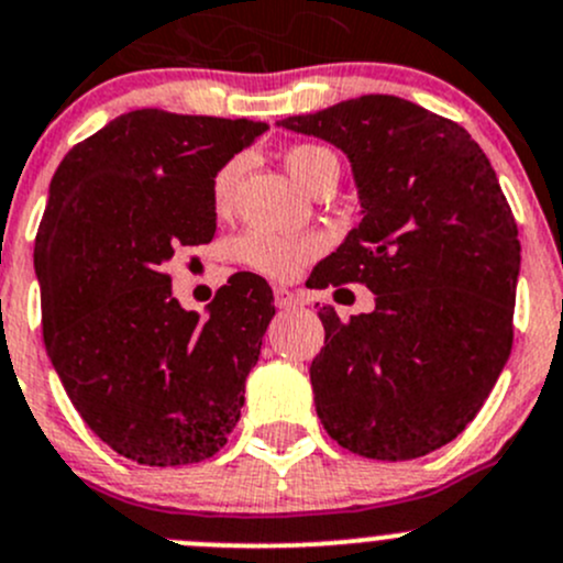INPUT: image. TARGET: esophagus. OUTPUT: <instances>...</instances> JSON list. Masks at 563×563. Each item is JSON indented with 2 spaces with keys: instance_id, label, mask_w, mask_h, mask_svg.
Wrapping results in <instances>:
<instances>
[{
  "instance_id": "1",
  "label": "esophagus",
  "mask_w": 563,
  "mask_h": 563,
  "mask_svg": "<svg viewBox=\"0 0 563 563\" xmlns=\"http://www.w3.org/2000/svg\"><path fill=\"white\" fill-rule=\"evenodd\" d=\"M275 305L280 310H291L302 302H299V294L288 291V288H275Z\"/></svg>"
}]
</instances>
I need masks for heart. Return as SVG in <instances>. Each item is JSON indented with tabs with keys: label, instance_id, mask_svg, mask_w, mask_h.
<instances>
[{
	"label": "heart",
	"instance_id": "1",
	"mask_svg": "<svg viewBox=\"0 0 563 563\" xmlns=\"http://www.w3.org/2000/svg\"><path fill=\"white\" fill-rule=\"evenodd\" d=\"M332 152L323 150V146L302 144L294 146L286 152V168L294 179L302 187L310 185L316 168L321 166L323 157H329ZM242 157L225 163L212 179V207L218 212H225L231 207V198H234V187L240 181L242 174ZM323 250L321 236H280L269 234V231H247L236 240V255H240L242 264H247L250 269L261 272V275L277 277V280H288V277L297 275L308 261H313Z\"/></svg>",
	"mask_w": 563,
	"mask_h": 563
}]
</instances>
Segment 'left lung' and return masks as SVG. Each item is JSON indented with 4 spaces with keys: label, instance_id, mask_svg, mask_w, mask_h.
<instances>
[{
    "label": "left lung",
    "instance_id": "obj_1",
    "mask_svg": "<svg viewBox=\"0 0 563 563\" xmlns=\"http://www.w3.org/2000/svg\"><path fill=\"white\" fill-rule=\"evenodd\" d=\"M351 161L362 223L313 288L365 283L373 313L321 308L316 411L343 450L413 460L479 413L512 351L518 223L468 130L395 95L283 119Z\"/></svg>",
    "mask_w": 563,
    "mask_h": 563
}]
</instances>
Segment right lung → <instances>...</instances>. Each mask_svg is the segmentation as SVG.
<instances>
[{
	"label": "right lung",
	"mask_w": 563,
	"mask_h": 563,
	"mask_svg": "<svg viewBox=\"0 0 563 563\" xmlns=\"http://www.w3.org/2000/svg\"><path fill=\"white\" fill-rule=\"evenodd\" d=\"M264 130L141 108L51 179L35 240L45 351L89 430L135 463H201L240 422L269 283L236 272L201 318L172 297L166 261L212 242L214 174Z\"/></svg>",
	"instance_id": "1"
}]
</instances>
